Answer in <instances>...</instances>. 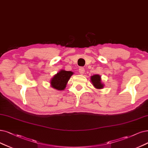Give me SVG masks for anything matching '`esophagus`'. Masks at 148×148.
Masks as SVG:
<instances>
[{
  "mask_svg": "<svg viewBox=\"0 0 148 148\" xmlns=\"http://www.w3.org/2000/svg\"><path fill=\"white\" fill-rule=\"evenodd\" d=\"M79 72L80 74H84L85 73V69L83 67H80L79 69Z\"/></svg>",
  "mask_w": 148,
  "mask_h": 148,
  "instance_id": "esophagus-1",
  "label": "esophagus"
}]
</instances>
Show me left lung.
Instances as JSON below:
<instances>
[{"mask_svg":"<svg viewBox=\"0 0 148 148\" xmlns=\"http://www.w3.org/2000/svg\"><path fill=\"white\" fill-rule=\"evenodd\" d=\"M91 82L92 85L97 89H102L103 88V85L101 82V77L98 74H95L91 77Z\"/></svg>","mask_w":148,"mask_h":148,"instance_id":"obj_1","label":"left lung"}]
</instances>
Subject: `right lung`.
Returning a JSON list of instances; mask_svg holds the SVG:
<instances>
[{
	"instance_id": "1",
	"label": "right lung",
	"mask_w": 148,
	"mask_h": 148,
	"mask_svg": "<svg viewBox=\"0 0 148 148\" xmlns=\"http://www.w3.org/2000/svg\"><path fill=\"white\" fill-rule=\"evenodd\" d=\"M73 74V72L72 71L61 70L51 80V86L57 90H63Z\"/></svg>"
}]
</instances>
